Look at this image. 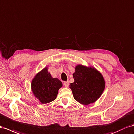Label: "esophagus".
Wrapping results in <instances>:
<instances>
[{
	"mask_svg": "<svg viewBox=\"0 0 134 134\" xmlns=\"http://www.w3.org/2000/svg\"><path fill=\"white\" fill-rule=\"evenodd\" d=\"M69 85V83L68 81H66L64 82V86L65 87H68Z\"/></svg>",
	"mask_w": 134,
	"mask_h": 134,
	"instance_id": "1",
	"label": "esophagus"
}]
</instances>
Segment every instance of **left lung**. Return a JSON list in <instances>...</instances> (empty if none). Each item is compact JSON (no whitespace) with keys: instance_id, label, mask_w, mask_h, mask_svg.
Here are the masks:
<instances>
[{"instance_id":"8db88e82","label":"left lung","mask_w":134,"mask_h":134,"mask_svg":"<svg viewBox=\"0 0 134 134\" xmlns=\"http://www.w3.org/2000/svg\"><path fill=\"white\" fill-rule=\"evenodd\" d=\"M74 82L69 87L74 99L83 105L93 103L98 99L105 88V81L99 71L92 67L78 65L73 73Z\"/></svg>"}]
</instances>
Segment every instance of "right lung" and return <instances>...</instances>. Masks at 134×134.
<instances>
[{
  "label": "right lung",
  "mask_w": 134,
  "mask_h": 134,
  "mask_svg": "<svg viewBox=\"0 0 134 134\" xmlns=\"http://www.w3.org/2000/svg\"><path fill=\"white\" fill-rule=\"evenodd\" d=\"M31 86L35 97L41 103L47 104L56 99L58 90L63 84L57 78H52L47 68H45L35 75Z\"/></svg>",
  "instance_id": "obj_1"
}]
</instances>
